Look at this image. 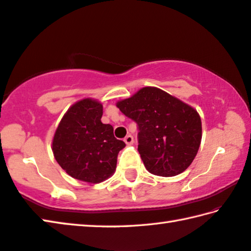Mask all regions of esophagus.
<instances>
[{
	"mask_svg": "<svg viewBox=\"0 0 251 251\" xmlns=\"http://www.w3.org/2000/svg\"><path fill=\"white\" fill-rule=\"evenodd\" d=\"M124 141L127 144V145H133L134 143V137L131 135H127L126 137L124 138Z\"/></svg>",
	"mask_w": 251,
	"mask_h": 251,
	"instance_id": "34e87169",
	"label": "esophagus"
}]
</instances>
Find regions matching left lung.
I'll list each match as a JSON object with an SVG mask.
<instances>
[{
  "instance_id": "left-lung-1",
  "label": "left lung",
  "mask_w": 251,
  "mask_h": 251,
  "mask_svg": "<svg viewBox=\"0 0 251 251\" xmlns=\"http://www.w3.org/2000/svg\"><path fill=\"white\" fill-rule=\"evenodd\" d=\"M138 126V151L150 173L175 176L189 168L202 139V122L192 106L154 86L116 103Z\"/></svg>"
}]
</instances>
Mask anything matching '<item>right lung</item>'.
Listing matches in <instances>:
<instances>
[{
    "mask_svg": "<svg viewBox=\"0 0 251 251\" xmlns=\"http://www.w3.org/2000/svg\"><path fill=\"white\" fill-rule=\"evenodd\" d=\"M103 105L97 100L75 103L61 118L52 139L54 159L68 175L100 183L116 169L117 154L125 147L114 137L113 126L103 124Z\"/></svg>",
    "mask_w": 251,
    "mask_h": 251,
    "instance_id": "1",
    "label": "right lung"
}]
</instances>
